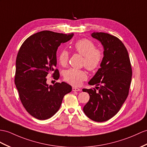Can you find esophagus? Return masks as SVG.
<instances>
[{
  "label": "esophagus",
  "instance_id": "obj_1",
  "mask_svg": "<svg viewBox=\"0 0 147 147\" xmlns=\"http://www.w3.org/2000/svg\"><path fill=\"white\" fill-rule=\"evenodd\" d=\"M72 90H73L74 92H78V91H80L81 90H80V88H78L73 87H72Z\"/></svg>",
  "mask_w": 147,
  "mask_h": 147
}]
</instances>
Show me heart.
<instances>
[{
    "label": "heart",
    "instance_id": "heart-1",
    "mask_svg": "<svg viewBox=\"0 0 147 147\" xmlns=\"http://www.w3.org/2000/svg\"><path fill=\"white\" fill-rule=\"evenodd\" d=\"M75 51L84 57L82 65L90 71L98 69L102 60V53L94 42L88 39L83 38L77 41L74 45ZM69 53L66 50H62L58 55L59 63L65 66L69 60ZM64 80L73 85H79L82 81L87 79V76L84 70L70 69L66 70L63 75Z\"/></svg>",
    "mask_w": 147,
    "mask_h": 147
}]
</instances>
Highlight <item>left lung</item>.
Instances as JSON below:
<instances>
[{
  "instance_id": "1",
  "label": "left lung",
  "mask_w": 147,
  "mask_h": 147,
  "mask_svg": "<svg viewBox=\"0 0 147 147\" xmlns=\"http://www.w3.org/2000/svg\"><path fill=\"white\" fill-rule=\"evenodd\" d=\"M91 35L101 42L104 51L100 68L88 82L98 91L94 88L82 90L90 95L83 110L90 119L102 122L115 116L127 99L132 70L127 50L119 38L104 32Z\"/></svg>"
}]
</instances>
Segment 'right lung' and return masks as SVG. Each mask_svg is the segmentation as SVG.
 Here are the masks:
<instances>
[{"instance_id": "add662e5", "label": "right lung", "mask_w": 147, "mask_h": 147, "mask_svg": "<svg viewBox=\"0 0 147 147\" xmlns=\"http://www.w3.org/2000/svg\"><path fill=\"white\" fill-rule=\"evenodd\" d=\"M74 34H63L44 30L27 38L21 45L16 59L15 84L27 112L38 120H47L57 112L63 96L71 91L65 82L47 84L49 74L55 80L60 77L57 65V51Z\"/></svg>"}]
</instances>
